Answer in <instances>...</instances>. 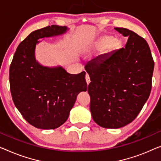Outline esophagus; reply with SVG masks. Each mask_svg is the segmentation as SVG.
<instances>
[{
  "label": "esophagus",
  "instance_id": "esophagus-1",
  "mask_svg": "<svg viewBox=\"0 0 161 161\" xmlns=\"http://www.w3.org/2000/svg\"><path fill=\"white\" fill-rule=\"evenodd\" d=\"M85 79H86V82H87V85L90 84V76H89V75L87 74H86V76H85Z\"/></svg>",
  "mask_w": 161,
  "mask_h": 161
}]
</instances>
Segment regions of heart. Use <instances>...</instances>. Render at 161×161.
Instances as JSON below:
<instances>
[{"label":"heart","mask_w":161,"mask_h":161,"mask_svg":"<svg viewBox=\"0 0 161 161\" xmlns=\"http://www.w3.org/2000/svg\"><path fill=\"white\" fill-rule=\"evenodd\" d=\"M97 45H100V46H108L110 48L114 49L119 47V45H120V41L119 40H114V38L113 37L105 36V37L100 39Z\"/></svg>","instance_id":"obj_1"}]
</instances>
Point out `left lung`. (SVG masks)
<instances>
[{
	"label": "left lung",
	"instance_id": "8db88e82",
	"mask_svg": "<svg viewBox=\"0 0 161 161\" xmlns=\"http://www.w3.org/2000/svg\"><path fill=\"white\" fill-rule=\"evenodd\" d=\"M115 30L129 37L125 47L98 56L85 67L91 81L92 117L107 129L121 128L136 118L150 96L154 69L146 40L128 29Z\"/></svg>",
	"mask_w": 161,
	"mask_h": 161
}]
</instances>
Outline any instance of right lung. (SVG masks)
Segmentation results:
<instances>
[{"label":"right lung","mask_w":161,"mask_h":161,"mask_svg":"<svg viewBox=\"0 0 161 161\" xmlns=\"http://www.w3.org/2000/svg\"><path fill=\"white\" fill-rule=\"evenodd\" d=\"M69 30L51 25L30 33L19 45L9 70L14 105L26 121L38 129H53L65 123L78 94L87 91L85 71L67 72L61 66H43L35 49L44 37H57Z\"/></svg>","instance_id":"1"}]
</instances>
